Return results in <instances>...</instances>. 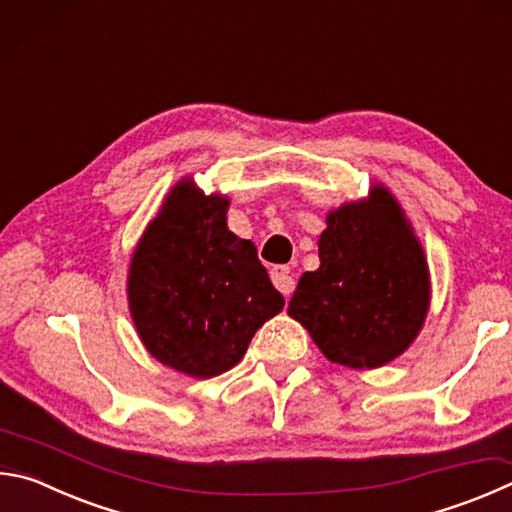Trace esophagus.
Wrapping results in <instances>:
<instances>
[{
    "label": "esophagus",
    "instance_id": "esophagus-1",
    "mask_svg": "<svg viewBox=\"0 0 512 512\" xmlns=\"http://www.w3.org/2000/svg\"><path fill=\"white\" fill-rule=\"evenodd\" d=\"M271 280H273L277 291H280L284 297H288V295L293 293L295 280H293L291 268H288V266H273L271 268Z\"/></svg>",
    "mask_w": 512,
    "mask_h": 512
}]
</instances>
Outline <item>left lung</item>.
Masks as SVG:
<instances>
[{"instance_id": "left-lung-1", "label": "left lung", "mask_w": 512, "mask_h": 512, "mask_svg": "<svg viewBox=\"0 0 512 512\" xmlns=\"http://www.w3.org/2000/svg\"><path fill=\"white\" fill-rule=\"evenodd\" d=\"M320 268L300 277L288 315L336 365L374 369L401 356L430 309L421 241L385 185L331 210Z\"/></svg>"}]
</instances>
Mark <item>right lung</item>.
<instances>
[{
  "instance_id": "1",
  "label": "right lung",
  "mask_w": 512,
  "mask_h": 512,
  "mask_svg": "<svg viewBox=\"0 0 512 512\" xmlns=\"http://www.w3.org/2000/svg\"><path fill=\"white\" fill-rule=\"evenodd\" d=\"M228 203L181 179L129 264V313L145 349L192 378L235 367L255 331L284 309L253 241L228 230Z\"/></svg>"
}]
</instances>
